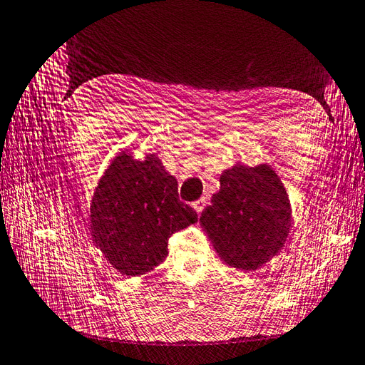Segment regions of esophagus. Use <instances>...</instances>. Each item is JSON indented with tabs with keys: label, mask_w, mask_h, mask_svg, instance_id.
Returning <instances> with one entry per match:
<instances>
[{
	"label": "esophagus",
	"mask_w": 365,
	"mask_h": 365,
	"mask_svg": "<svg viewBox=\"0 0 365 365\" xmlns=\"http://www.w3.org/2000/svg\"><path fill=\"white\" fill-rule=\"evenodd\" d=\"M205 205H206V200L205 199H200V200H195L194 203H192V207L194 210L197 211V212H202L203 211V207H205Z\"/></svg>",
	"instance_id": "34e87169"
}]
</instances>
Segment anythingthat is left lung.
Instances as JSON below:
<instances>
[{
  "label": "left lung",
  "mask_w": 365,
  "mask_h": 365,
  "mask_svg": "<svg viewBox=\"0 0 365 365\" xmlns=\"http://www.w3.org/2000/svg\"><path fill=\"white\" fill-rule=\"evenodd\" d=\"M200 225L226 264L257 270L286 243L289 197L270 166L235 165L220 175V191L203 210Z\"/></svg>",
  "instance_id": "obj_1"
}]
</instances>
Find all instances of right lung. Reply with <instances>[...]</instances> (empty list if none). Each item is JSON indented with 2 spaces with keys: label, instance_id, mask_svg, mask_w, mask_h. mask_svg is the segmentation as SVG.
<instances>
[{
  "label": "right lung",
  "instance_id": "obj_1",
  "mask_svg": "<svg viewBox=\"0 0 365 365\" xmlns=\"http://www.w3.org/2000/svg\"><path fill=\"white\" fill-rule=\"evenodd\" d=\"M93 240L122 275L138 277L168 255L170 237L199 220L180 202L175 177L154 154L120 153L98 183L90 207Z\"/></svg>",
  "mask_w": 365,
  "mask_h": 365
}]
</instances>
